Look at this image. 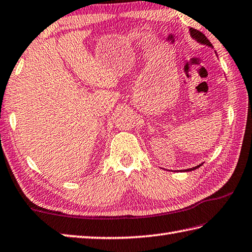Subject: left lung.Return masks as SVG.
I'll return each instance as SVG.
<instances>
[{"mask_svg":"<svg viewBox=\"0 0 252 252\" xmlns=\"http://www.w3.org/2000/svg\"><path fill=\"white\" fill-rule=\"evenodd\" d=\"M189 35L191 36V38L195 39L197 43L202 44V45H206V46L213 48L212 43H210L209 40H208V38L206 37V36H205L203 33H200L199 31L195 30V29H189ZM215 53H216V52H215ZM216 54H217V53H216ZM202 165H203V163L199 164V165H197V166H194V167H191V168H187V170H184V171H185V172L194 171V170H196V168H198V167H200Z\"/></svg>","mask_w":252,"mask_h":252,"instance_id":"8db88e82","label":"left lung"}]
</instances>
